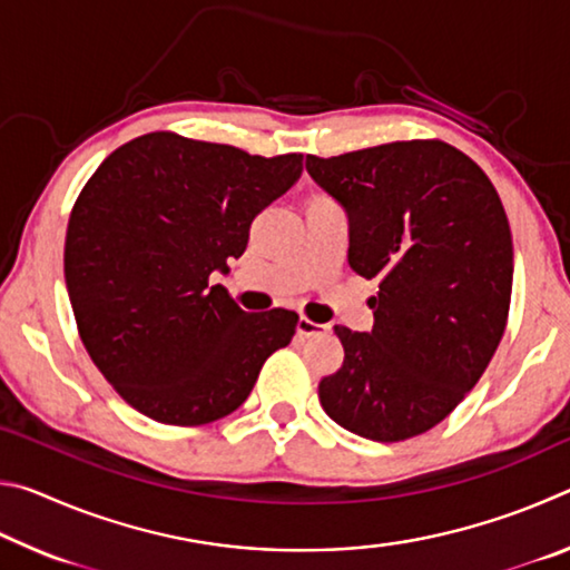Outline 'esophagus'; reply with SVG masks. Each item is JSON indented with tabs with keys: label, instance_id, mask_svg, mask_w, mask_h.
<instances>
[{
	"label": "esophagus",
	"instance_id": "obj_1",
	"mask_svg": "<svg viewBox=\"0 0 570 570\" xmlns=\"http://www.w3.org/2000/svg\"><path fill=\"white\" fill-rule=\"evenodd\" d=\"M296 332L302 334V336H314V334L326 332V326L316 324V322H312V320H306V316H302V320L296 322Z\"/></svg>",
	"mask_w": 570,
	"mask_h": 570
}]
</instances>
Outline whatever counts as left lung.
Listing matches in <instances>:
<instances>
[{
  "instance_id": "1",
  "label": "left lung",
  "mask_w": 570,
  "mask_h": 570,
  "mask_svg": "<svg viewBox=\"0 0 570 570\" xmlns=\"http://www.w3.org/2000/svg\"><path fill=\"white\" fill-rule=\"evenodd\" d=\"M306 170L350 214V266L377 278L372 332L334 326L340 370L320 382L330 417L400 442L465 400L503 340L513 292L505 208L475 160L442 140H394Z\"/></svg>"
}]
</instances>
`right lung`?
<instances>
[{"instance_id":"add662e5","label":"right lung","mask_w":570,"mask_h":570,"mask_svg":"<svg viewBox=\"0 0 570 570\" xmlns=\"http://www.w3.org/2000/svg\"><path fill=\"white\" fill-rule=\"evenodd\" d=\"M302 160L158 130L85 183L65 282L85 350L130 407L178 428L226 417L292 342L298 314H248L210 274L244 254L254 218L294 186Z\"/></svg>"}]
</instances>
